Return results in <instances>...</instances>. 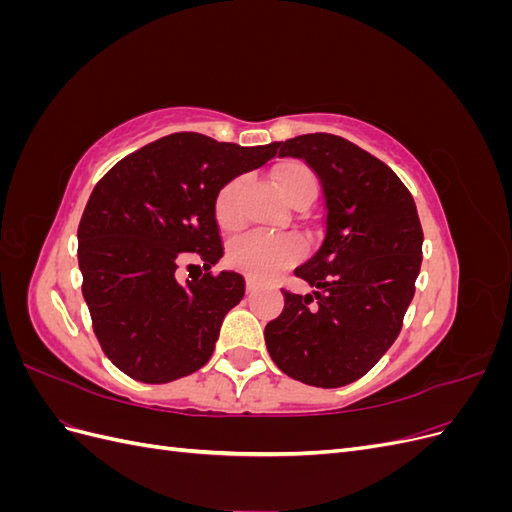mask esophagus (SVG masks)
Here are the masks:
<instances>
[{"label":"esophagus","mask_w":512,"mask_h":512,"mask_svg":"<svg viewBox=\"0 0 512 512\" xmlns=\"http://www.w3.org/2000/svg\"><path fill=\"white\" fill-rule=\"evenodd\" d=\"M245 288H247V294H252V292H256L258 284L252 280V277H247V280H245Z\"/></svg>","instance_id":"1"}]
</instances>
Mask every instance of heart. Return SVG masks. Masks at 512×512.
<instances>
[{
	"label": "heart",
	"mask_w": 512,
	"mask_h": 512,
	"mask_svg": "<svg viewBox=\"0 0 512 512\" xmlns=\"http://www.w3.org/2000/svg\"><path fill=\"white\" fill-rule=\"evenodd\" d=\"M275 185L286 203H297L299 198H314L318 192V179L314 170L303 162L288 160L275 170ZM241 194L243 181L232 179L215 198V220L222 228H237L241 222ZM301 258V245L297 239L286 235H269V232H245L228 245L230 265L258 277L269 280Z\"/></svg>",
	"instance_id": "obj_1"
}]
</instances>
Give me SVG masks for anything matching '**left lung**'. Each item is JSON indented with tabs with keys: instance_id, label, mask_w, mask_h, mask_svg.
Returning <instances> with one entry per match:
<instances>
[{
	"instance_id": "left-lung-1",
	"label": "left lung",
	"mask_w": 512,
	"mask_h": 512,
	"mask_svg": "<svg viewBox=\"0 0 512 512\" xmlns=\"http://www.w3.org/2000/svg\"><path fill=\"white\" fill-rule=\"evenodd\" d=\"M277 149L318 175L327 226L318 252L294 269L312 294L284 290L265 342L286 376L337 389L365 376L397 339L421 271L423 228L401 179L346 138L303 134Z\"/></svg>"
}]
</instances>
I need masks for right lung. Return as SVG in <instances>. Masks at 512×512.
I'll return each instance as SVG.
<instances>
[{"mask_svg":"<svg viewBox=\"0 0 512 512\" xmlns=\"http://www.w3.org/2000/svg\"><path fill=\"white\" fill-rule=\"evenodd\" d=\"M277 143L241 147L179 132L117 162L91 192L79 224V269L94 333L111 363L147 384L203 367L224 316L245 294L224 256L215 198L228 181L275 158ZM188 255L206 273L181 285Z\"/></svg>","mask_w":512,"mask_h":512,"instance_id":"right-lung-1","label":"right lung"}]
</instances>
